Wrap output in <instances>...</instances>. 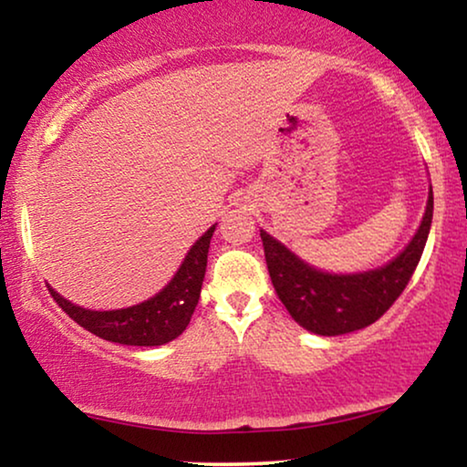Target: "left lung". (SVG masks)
<instances>
[{"label":"left lung","instance_id":"1","mask_svg":"<svg viewBox=\"0 0 467 467\" xmlns=\"http://www.w3.org/2000/svg\"><path fill=\"white\" fill-rule=\"evenodd\" d=\"M431 219L433 191L430 184L425 214L404 251L385 265L350 274L318 270L261 229L274 289L296 323L310 334L342 336L368 327L379 321L406 289L423 254Z\"/></svg>","mask_w":467,"mask_h":467}]
</instances>
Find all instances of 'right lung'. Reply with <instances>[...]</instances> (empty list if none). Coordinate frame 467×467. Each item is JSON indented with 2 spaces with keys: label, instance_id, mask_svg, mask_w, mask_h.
I'll return each instance as SVG.
<instances>
[{
  "label": "right lung",
  "instance_id": "obj_1",
  "mask_svg": "<svg viewBox=\"0 0 467 467\" xmlns=\"http://www.w3.org/2000/svg\"><path fill=\"white\" fill-rule=\"evenodd\" d=\"M214 229L216 223L189 248L170 283L140 304L119 310H91L72 304L50 285L48 291L80 327L108 342L127 344V347H161L176 340L193 317L195 306L200 302Z\"/></svg>",
  "mask_w": 467,
  "mask_h": 467
}]
</instances>
